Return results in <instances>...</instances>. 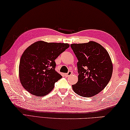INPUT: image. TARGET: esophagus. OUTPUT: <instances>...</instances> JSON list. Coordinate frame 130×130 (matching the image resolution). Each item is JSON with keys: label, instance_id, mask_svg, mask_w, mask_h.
Returning <instances> with one entry per match:
<instances>
[{"label": "esophagus", "instance_id": "obj_1", "mask_svg": "<svg viewBox=\"0 0 130 130\" xmlns=\"http://www.w3.org/2000/svg\"><path fill=\"white\" fill-rule=\"evenodd\" d=\"M72 71H69L67 73H66L65 74V75L67 77H69V76H70V75H71L72 74Z\"/></svg>", "mask_w": 130, "mask_h": 130}]
</instances>
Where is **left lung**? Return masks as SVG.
<instances>
[{"label":"left lung","instance_id":"obj_1","mask_svg":"<svg viewBox=\"0 0 130 130\" xmlns=\"http://www.w3.org/2000/svg\"><path fill=\"white\" fill-rule=\"evenodd\" d=\"M77 58L78 80L72 88L84 97L98 94L107 86L111 78L112 64L107 51L94 41L70 45Z\"/></svg>","mask_w":130,"mask_h":130}]
</instances>
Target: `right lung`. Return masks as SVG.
<instances>
[{
    "mask_svg": "<svg viewBox=\"0 0 130 130\" xmlns=\"http://www.w3.org/2000/svg\"><path fill=\"white\" fill-rule=\"evenodd\" d=\"M69 47L57 42L37 41L23 53L19 63V78L22 86L34 95H46L62 76L56 71L55 60Z\"/></svg>",
    "mask_w": 130,
    "mask_h": 130,
    "instance_id": "1",
    "label": "right lung"
}]
</instances>
